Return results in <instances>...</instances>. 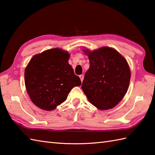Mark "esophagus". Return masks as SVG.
Segmentation results:
<instances>
[{
	"mask_svg": "<svg viewBox=\"0 0 155 155\" xmlns=\"http://www.w3.org/2000/svg\"><path fill=\"white\" fill-rule=\"evenodd\" d=\"M80 80H81V82L83 81V80H84V75H83V74L80 75Z\"/></svg>",
	"mask_w": 155,
	"mask_h": 155,
	"instance_id": "1",
	"label": "esophagus"
}]
</instances>
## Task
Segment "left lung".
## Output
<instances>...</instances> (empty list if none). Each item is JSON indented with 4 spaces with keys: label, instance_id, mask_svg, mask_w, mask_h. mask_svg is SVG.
I'll list each match as a JSON object with an SVG mask.
<instances>
[{
    "label": "left lung",
    "instance_id": "8db88e82",
    "mask_svg": "<svg viewBox=\"0 0 155 155\" xmlns=\"http://www.w3.org/2000/svg\"><path fill=\"white\" fill-rule=\"evenodd\" d=\"M89 68L81 88L89 101L101 110L114 107L124 97L129 87L130 71L125 58L109 47L85 50Z\"/></svg>",
    "mask_w": 155,
    "mask_h": 155
}]
</instances>
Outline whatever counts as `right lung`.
Returning <instances> with one entry per match:
<instances>
[{
	"label": "right lung",
	"instance_id": "add662e5",
	"mask_svg": "<svg viewBox=\"0 0 155 155\" xmlns=\"http://www.w3.org/2000/svg\"><path fill=\"white\" fill-rule=\"evenodd\" d=\"M67 51L53 48L32 57L25 71L26 91L34 105L51 111L66 100L81 80L68 64Z\"/></svg>",
	"mask_w": 155,
	"mask_h": 155
}]
</instances>
